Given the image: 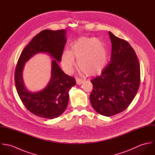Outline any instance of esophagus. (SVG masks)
<instances>
[{"instance_id": "obj_1", "label": "esophagus", "mask_w": 155, "mask_h": 155, "mask_svg": "<svg viewBox=\"0 0 155 155\" xmlns=\"http://www.w3.org/2000/svg\"><path fill=\"white\" fill-rule=\"evenodd\" d=\"M76 82L77 85H81V84H82V83H83L84 80H82V79H79V78H78V79H76Z\"/></svg>"}]
</instances>
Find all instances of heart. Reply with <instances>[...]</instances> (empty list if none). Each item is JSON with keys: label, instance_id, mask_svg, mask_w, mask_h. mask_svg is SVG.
<instances>
[{"label": "heart", "instance_id": "heart-1", "mask_svg": "<svg viewBox=\"0 0 155 155\" xmlns=\"http://www.w3.org/2000/svg\"><path fill=\"white\" fill-rule=\"evenodd\" d=\"M74 58L77 59V65L81 70L89 76H94L100 73L107 64V49L101 39L81 37L61 55L62 65L67 73L73 70Z\"/></svg>", "mask_w": 155, "mask_h": 155}]
</instances>
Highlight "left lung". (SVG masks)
Here are the masks:
<instances>
[{"label": "left lung", "mask_w": 155, "mask_h": 155, "mask_svg": "<svg viewBox=\"0 0 155 155\" xmlns=\"http://www.w3.org/2000/svg\"><path fill=\"white\" fill-rule=\"evenodd\" d=\"M111 43L110 62L101 74L91 81L89 96L94 110L111 116L125 110L133 101L140 86L138 58L129 43L109 32Z\"/></svg>", "instance_id": "left-lung-1"}]
</instances>
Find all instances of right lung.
<instances>
[{
	"label": "right lung",
	"instance_id": "1",
	"mask_svg": "<svg viewBox=\"0 0 155 155\" xmlns=\"http://www.w3.org/2000/svg\"><path fill=\"white\" fill-rule=\"evenodd\" d=\"M65 30H44L35 36L20 56L15 71V84L25 107L39 117L52 119L63 113L68 102V92L76 85L74 78L64 73L58 63L67 42ZM38 53L49 54L52 60L51 79L47 87L38 92L26 88L22 78L25 63Z\"/></svg>",
	"mask_w": 155,
	"mask_h": 155
}]
</instances>
